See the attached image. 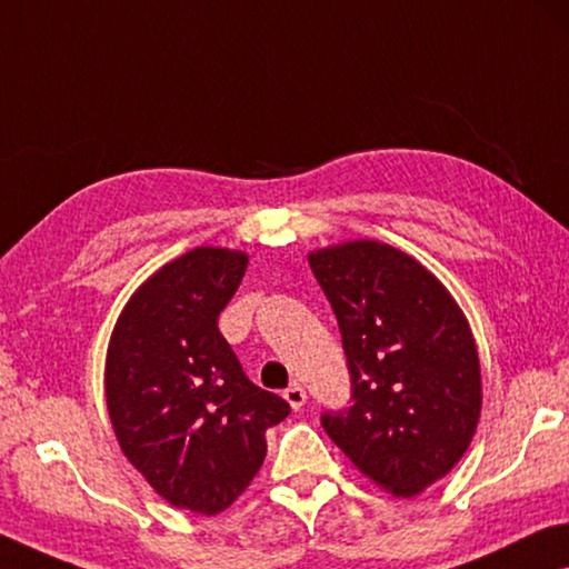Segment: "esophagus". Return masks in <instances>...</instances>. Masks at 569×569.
Masks as SVG:
<instances>
[{
	"label": "esophagus",
	"mask_w": 569,
	"mask_h": 569,
	"mask_svg": "<svg viewBox=\"0 0 569 569\" xmlns=\"http://www.w3.org/2000/svg\"><path fill=\"white\" fill-rule=\"evenodd\" d=\"M284 399L292 409H302L305 401H308V395H305V389L300 387V383H290V387L284 389Z\"/></svg>",
	"instance_id": "1"
}]
</instances>
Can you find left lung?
I'll list each match as a JSON object with an SVG mask.
<instances>
[{
	"instance_id": "obj_1",
	"label": "left lung",
	"mask_w": 569,
	"mask_h": 569,
	"mask_svg": "<svg viewBox=\"0 0 569 569\" xmlns=\"http://www.w3.org/2000/svg\"><path fill=\"white\" fill-rule=\"evenodd\" d=\"M336 312L353 405L320 417L353 466L412 498L462 458L480 417V363L466 315L440 279L381 241L312 251Z\"/></svg>"
}]
</instances>
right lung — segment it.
<instances>
[{
	"instance_id": "obj_1",
	"label": "right lung",
	"mask_w": 569,
	"mask_h": 569,
	"mask_svg": "<svg viewBox=\"0 0 569 569\" xmlns=\"http://www.w3.org/2000/svg\"><path fill=\"white\" fill-rule=\"evenodd\" d=\"M249 257L198 247L147 279L121 310L107 353V407L127 460L164 501L213 517L267 456L264 432L290 405L259 389L218 330Z\"/></svg>"
}]
</instances>
